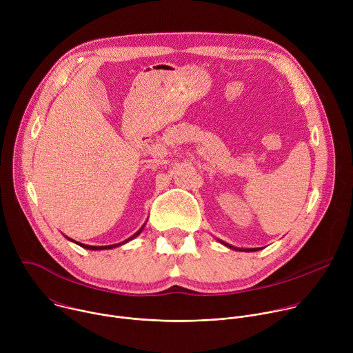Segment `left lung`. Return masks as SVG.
<instances>
[{
    "label": "left lung",
    "mask_w": 353,
    "mask_h": 353,
    "mask_svg": "<svg viewBox=\"0 0 353 353\" xmlns=\"http://www.w3.org/2000/svg\"><path fill=\"white\" fill-rule=\"evenodd\" d=\"M223 243V241H222ZM225 245H228V247H230V248H234V247H232L230 244H228V243H223ZM245 251H256V248H251V250H245Z\"/></svg>",
    "instance_id": "8db88e82"
}]
</instances>
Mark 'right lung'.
Instances as JSON below:
<instances>
[{
    "instance_id": "right-lung-1",
    "label": "right lung",
    "mask_w": 353,
    "mask_h": 353,
    "mask_svg": "<svg viewBox=\"0 0 353 353\" xmlns=\"http://www.w3.org/2000/svg\"><path fill=\"white\" fill-rule=\"evenodd\" d=\"M141 230H142V228H141ZM139 230V232H141ZM139 232H137L134 236H131L128 240H132L135 236H138L139 234ZM128 240H125V241H123V243H119V244H112V245H99V247H96V245H88V244H82V243H78V241H75V240H71V241H74V243H77V244H79L81 247H83V248H88V250H106V248H113V247H117V245H121V244H124V243H127Z\"/></svg>"
}]
</instances>
